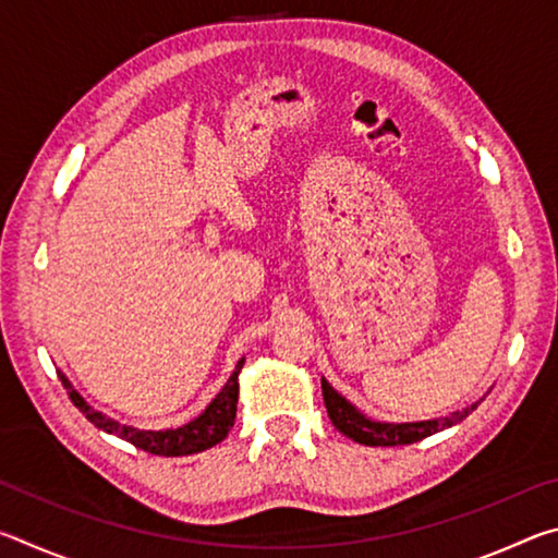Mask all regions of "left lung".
<instances>
[{
    "label": "left lung",
    "mask_w": 558,
    "mask_h": 558,
    "mask_svg": "<svg viewBox=\"0 0 558 558\" xmlns=\"http://www.w3.org/2000/svg\"><path fill=\"white\" fill-rule=\"evenodd\" d=\"M323 396H325L329 421L335 423V428L339 433H344L347 438H352L354 442H362V446H411V442L428 438L442 428L456 426V423H460L465 415H470L477 409V405H470V409L446 415V418L421 421V423H376L359 413L354 405L347 399H342V396H339L325 379H323Z\"/></svg>",
    "instance_id": "8db88e82"
}]
</instances>
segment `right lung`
<instances>
[{"label": "right lung", "instance_id": "1", "mask_svg": "<svg viewBox=\"0 0 558 558\" xmlns=\"http://www.w3.org/2000/svg\"><path fill=\"white\" fill-rule=\"evenodd\" d=\"M243 362L245 359H241L239 366H235V372L231 374V379L226 381L221 393L216 396V399L209 403V409H206L199 418H194L182 428H169V430H137L132 426H120L118 421L108 418V415H102L96 409H90L63 374H61V381H63V389L69 391V399L73 401L75 409L86 415L96 428L112 433V436L132 442V446L140 450L153 452V456L179 458V456H194V452L209 450L216 446V442H221L226 436H229V430L235 421V403H239V374L243 369Z\"/></svg>", "mask_w": 558, "mask_h": 558}]
</instances>
